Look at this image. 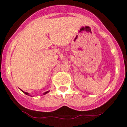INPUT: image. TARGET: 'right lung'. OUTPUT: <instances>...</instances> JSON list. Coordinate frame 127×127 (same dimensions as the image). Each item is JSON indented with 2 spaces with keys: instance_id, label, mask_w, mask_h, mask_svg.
<instances>
[{
  "instance_id": "obj_1",
  "label": "right lung",
  "mask_w": 127,
  "mask_h": 127,
  "mask_svg": "<svg viewBox=\"0 0 127 127\" xmlns=\"http://www.w3.org/2000/svg\"><path fill=\"white\" fill-rule=\"evenodd\" d=\"M22 92H23L24 93V94H26V95H29V96H32L31 95H30V94L29 93H26V92H24V91H22ZM49 92H50V91H46V92H45L43 94V95H45V94H47V93H49Z\"/></svg>"
}]
</instances>
